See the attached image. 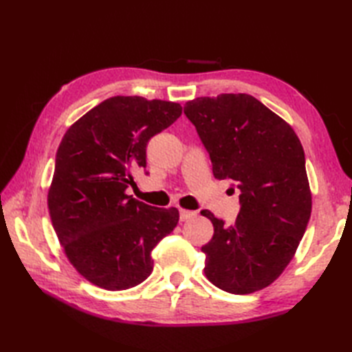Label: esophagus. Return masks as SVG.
<instances>
[{
	"label": "esophagus",
	"mask_w": 352,
	"mask_h": 352,
	"mask_svg": "<svg viewBox=\"0 0 352 352\" xmlns=\"http://www.w3.org/2000/svg\"><path fill=\"white\" fill-rule=\"evenodd\" d=\"M195 216H197V212L193 210H184V208L180 210V221H188V219L195 218Z\"/></svg>",
	"instance_id": "obj_1"
}]
</instances>
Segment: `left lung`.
Masks as SVG:
<instances>
[{
	"mask_svg": "<svg viewBox=\"0 0 352 352\" xmlns=\"http://www.w3.org/2000/svg\"><path fill=\"white\" fill-rule=\"evenodd\" d=\"M212 160L213 175L241 190L237 219L213 213L204 272L216 287L245 295L269 286L294 257L307 228L311 195L305 155L292 126L248 94H222L186 102Z\"/></svg>",
	"mask_w": 352,
	"mask_h": 352,
	"instance_id": "8db88e82",
	"label": "left lung"
}]
</instances>
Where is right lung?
Returning <instances> with one entry per match:
<instances>
[{"label": "right lung", "instance_id": "obj_1", "mask_svg": "<svg viewBox=\"0 0 352 352\" xmlns=\"http://www.w3.org/2000/svg\"><path fill=\"white\" fill-rule=\"evenodd\" d=\"M182 115L177 102L113 96L66 131L48 192L52 227L72 266L107 290L138 286L153 272L151 251L175 228L178 210L125 190L146 168V144Z\"/></svg>", "mask_w": 352, "mask_h": 352}]
</instances>
